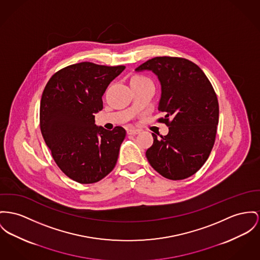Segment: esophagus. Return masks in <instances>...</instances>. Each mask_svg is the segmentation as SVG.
Returning a JSON list of instances; mask_svg holds the SVG:
<instances>
[{"mask_svg":"<svg viewBox=\"0 0 260 260\" xmlns=\"http://www.w3.org/2000/svg\"><path fill=\"white\" fill-rule=\"evenodd\" d=\"M140 130L138 129H134V128H130V129H127V134L128 135H137Z\"/></svg>","mask_w":260,"mask_h":260,"instance_id":"obj_1","label":"esophagus"}]
</instances>
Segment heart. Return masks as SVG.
I'll return each mask as SVG.
<instances>
[{"label": "heart", "mask_w": 260, "mask_h": 260, "mask_svg": "<svg viewBox=\"0 0 260 260\" xmlns=\"http://www.w3.org/2000/svg\"><path fill=\"white\" fill-rule=\"evenodd\" d=\"M132 80H136V81H149L147 78L141 77V76H136V77H134Z\"/></svg>", "instance_id": "b5f03b06"}]
</instances>
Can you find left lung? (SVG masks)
<instances>
[{"label":"left lung","mask_w":260,"mask_h":260,"mask_svg":"<svg viewBox=\"0 0 260 260\" xmlns=\"http://www.w3.org/2000/svg\"><path fill=\"white\" fill-rule=\"evenodd\" d=\"M152 71L160 83L157 121L169 126V134L157 139L146 156L153 169L166 178L184 179L197 173L207 160L215 143L219 122L216 92L204 72L184 58L155 57L136 68Z\"/></svg>","instance_id":"obj_1"}]
</instances>
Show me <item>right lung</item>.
<instances>
[{
  "mask_svg": "<svg viewBox=\"0 0 260 260\" xmlns=\"http://www.w3.org/2000/svg\"><path fill=\"white\" fill-rule=\"evenodd\" d=\"M125 66L90 62L56 72L43 90L39 121L43 139L60 170L79 183H94L110 173L117 161L126 131L94 124L104 108L103 95Z\"/></svg>",
  "mask_w": 260,
  "mask_h": 260,
  "instance_id": "right-lung-1",
  "label": "right lung"
}]
</instances>
